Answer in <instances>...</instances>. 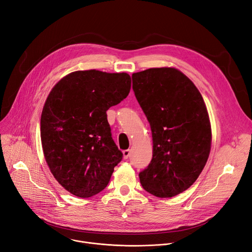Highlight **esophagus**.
<instances>
[{
  "mask_svg": "<svg viewBox=\"0 0 252 252\" xmlns=\"http://www.w3.org/2000/svg\"><path fill=\"white\" fill-rule=\"evenodd\" d=\"M123 154H124V158L127 159L130 156V150H125L124 152H123Z\"/></svg>",
  "mask_w": 252,
  "mask_h": 252,
  "instance_id": "1",
  "label": "esophagus"
}]
</instances>
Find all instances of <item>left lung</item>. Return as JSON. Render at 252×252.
I'll return each instance as SVG.
<instances>
[{"instance_id":"obj_1","label":"left lung","mask_w":252,"mask_h":252,"mask_svg":"<svg viewBox=\"0 0 252 252\" xmlns=\"http://www.w3.org/2000/svg\"><path fill=\"white\" fill-rule=\"evenodd\" d=\"M132 90L152 130L153 158L140 172L144 189L158 197L187 190L208 161L209 113L194 84L174 68L132 74Z\"/></svg>"}]
</instances>
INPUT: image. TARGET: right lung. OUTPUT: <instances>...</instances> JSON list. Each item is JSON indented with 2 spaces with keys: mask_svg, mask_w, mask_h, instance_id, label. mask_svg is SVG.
Instances as JSON below:
<instances>
[{
  "mask_svg": "<svg viewBox=\"0 0 252 252\" xmlns=\"http://www.w3.org/2000/svg\"><path fill=\"white\" fill-rule=\"evenodd\" d=\"M126 73L77 71L48 94L40 119L45 161L61 186L79 197L103 190L123 159L106 111L128 95Z\"/></svg>",
  "mask_w": 252,
  "mask_h": 252,
  "instance_id": "1",
  "label": "right lung"
}]
</instances>
